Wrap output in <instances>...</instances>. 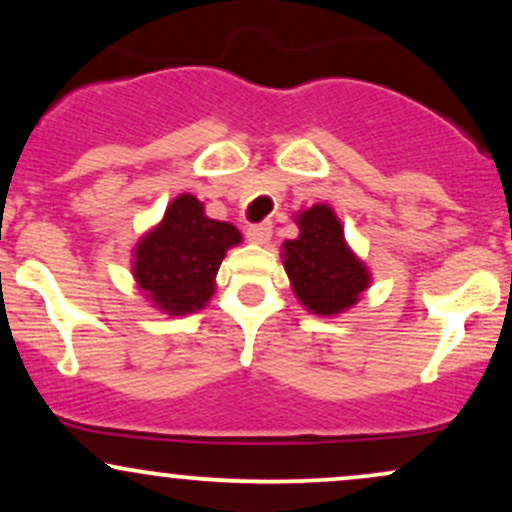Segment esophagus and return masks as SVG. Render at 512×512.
<instances>
[{
  "label": "esophagus",
  "mask_w": 512,
  "mask_h": 512,
  "mask_svg": "<svg viewBox=\"0 0 512 512\" xmlns=\"http://www.w3.org/2000/svg\"><path fill=\"white\" fill-rule=\"evenodd\" d=\"M269 238H272V223L269 221H262V223H252L248 228V240L257 245H264L269 243Z\"/></svg>",
  "instance_id": "1"
}]
</instances>
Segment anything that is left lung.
Here are the masks:
<instances>
[{
	"instance_id": "1",
	"label": "left lung",
	"mask_w": 512,
	"mask_h": 512,
	"mask_svg": "<svg viewBox=\"0 0 512 512\" xmlns=\"http://www.w3.org/2000/svg\"><path fill=\"white\" fill-rule=\"evenodd\" d=\"M301 236L284 243V269L293 293L315 315H339L368 289L370 274L344 240V228L327 204L298 214Z\"/></svg>"
}]
</instances>
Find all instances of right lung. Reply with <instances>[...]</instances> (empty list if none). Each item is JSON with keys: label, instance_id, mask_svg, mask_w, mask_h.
I'll return each mask as SVG.
<instances>
[{"label": "right lung", "instance_id": "right-lung-1", "mask_svg": "<svg viewBox=\"0 0 512 512\" xmlns=\"http://www.w3.org/2000/svg\"><path fill=\"white\" fill-rule=\"evenodd\" d=\"M240 243L233 223L209 219L202 202L180 195L134 250L132 274L144 296L168 315L202 310L214 296V279L226 250Z\"/></svg>", "mask_w": 512, "mask_h": 512}]
</instances>
